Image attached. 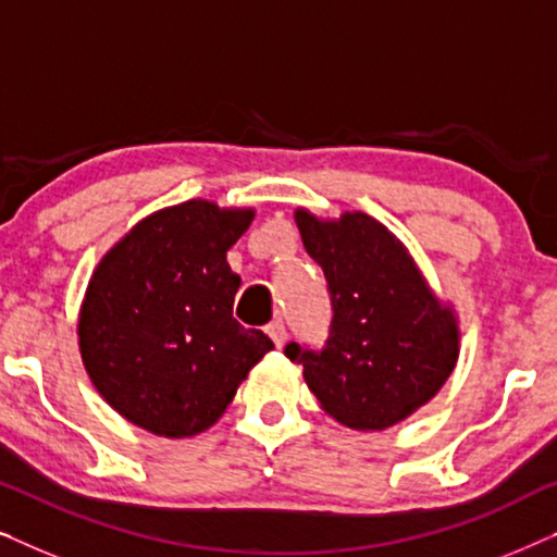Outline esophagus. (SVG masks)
<instances>
[{
  "mask_svg": "<svg viewBox=\"0 0 557 557\" xmlns=\"http://www.w3.org/2000/svg\"><path fill=\"white\" fill-rule=\"evenodd\" d=\"M265 332H269V337L273 339V345L281 347L286 342V326L281 319H276V322H271L269 326H265Z\"/></svg>",
  "mask_w": 557,
  "mask_h": 557,
  "instance_id": "34e87169",
  "label": "esophagus"
}]
</instances>
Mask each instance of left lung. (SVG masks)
I'll list each match as a JSON object with an SVG mask.
<instances>
[{"mask_svg": "<svg viewBox=\"0 0 557 557\" xmlns=\"http://www.w3.org/2000/svg\"><path fill=\"white\" fill-rule=\"evenodd\" d=\"M296 227L322 265L332 299L322 349L286 345L334 421L385 431L436 395L459 360L454 309L425 284L408 248L375 218L322 220L299 208Z\"/></svg>", "mask_w": 557, "mask_h": 557, "instance_id": "8db88e82", "label": "left lung"}]
</instances>
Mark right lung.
Masks as SVG:
<instances>
[{
	"mask_svg": "<svg viewBox=\"0 0 557 557\" xmlns=\"http://www.w3.org/2000/svg\"><path fill=\"white\" fill-rule=\"evenodd\" d=\"M250 208L187 200L136 223L96 265L78 317L81 357L109 406L166 438L210 429L273 342L233 319L227 250Z\"/></svg>",
	"mask_w": 557,
	"mask_h": 557,
	"instance_id": "obj_1",
	"label": "right lung"
}]
</instances>
